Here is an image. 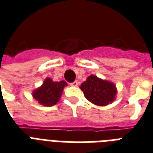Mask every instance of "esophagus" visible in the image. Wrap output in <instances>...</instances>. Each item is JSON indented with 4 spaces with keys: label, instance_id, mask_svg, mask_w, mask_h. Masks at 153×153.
I'll use <instances>...</instances> for the list:
<instances>
[{
    "label": "esophagus",
    "instance_id": "1",
    "mask_svg": "<svg viewBox=\"0 0 153 153\" xmlns=\"http://www.w3.org/2000/svg\"><path fill=\"white\" fill-rule=\"evenodd\" d=\"M71 85H72V86H77V85H78V82H77V81H74V82L71 83Z\"/></svg>",
    "mask_w": 153,
    "mask_h": 153
}]
</instances>
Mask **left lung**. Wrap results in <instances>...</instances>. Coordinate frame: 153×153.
<instances>
[{
	"label": "left lung",
	"instance_id": "obj_1",
	"mask_svg": "<svg viewBox=\"0 0 153 153\" xmlns=\"http://www.w3.org/2000/svg\"><path fill=\"white\" fill-rule=\"evenodd\" d=\"M80 89L89 101L99 106L111 103L116 95V89L113 83L98 79L95 75L88 77L87 80L82 83Z\"/></svg>",
	"mask_w": 153,
	"mask_h": 153
}]
</instances>
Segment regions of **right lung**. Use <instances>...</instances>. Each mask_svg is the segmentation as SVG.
<instances>
[{
	"mask_svg": "<svg viewBox=\"0 0 153 153\" xmlns=\"http://www.w3.org/2000/svg\"><path fill=\"white\" fill-rule=\"evenodd\" d=\"M67 85L65 81L55 82L51 79H46L40 88L33 91V97L41 105L53 106L59 100L64 87Z\"/></svg>",
	"mask_w": 153,
	"mask_h": 153,
	"instance_id": "1",
	"label": "right lung"
}]
</instances>
